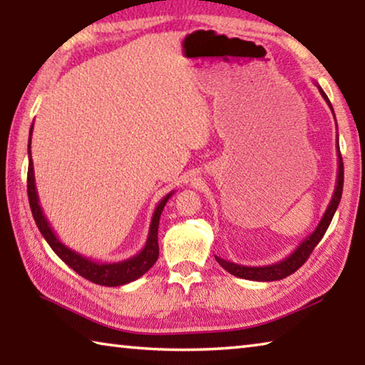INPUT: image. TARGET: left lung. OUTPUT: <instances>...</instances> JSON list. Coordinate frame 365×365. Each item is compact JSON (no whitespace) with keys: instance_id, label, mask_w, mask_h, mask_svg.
I'll return each mask as SVG.
<instances>
[{"instance_id":"8db88e82","label":"left lung","mask_w":365,"mask_h":365,"mask_svg":"<svg viewBox=\"0 0 365 365\" xmlns=\"http://www.w3.org/2000/svg\"><path fill=\"white\" fill-rule=\"evenodd\" d=\"M316 85H317V88L320 91V95H322L325 103L329 104V108L331 109V113H333V108H331V103L329 100V96L325 95V91L320 88L319 83H316ZM333 117H335V113H333ZM336 154H338L336 185H335V191H333V196H331V200L329 202V206H327L325 212L322 215V219H320L319 225L316 227V230H314L311 235H309V237H306L304 240H302L298 248H296L292 252V255L287 256L285 259H282V261H279V262H275V264L259 265V267H255V265H252V267H251V265L235 264V262H230V261H225V259H222L219 256H215V261H217L222 265V267H224L228 272V274L238 277V279H245V280L275 282V280H282V279H285V277L294 274V272L298 270L301 265L307 261L309 255H311V252L314 251V248H316V246L319 245L320 240L324 238L327 228H329L330 222L333 219V215H335V212H336L338 205H339V200H341L344 169H343V159H341V153H339L338 140H336Z\"/></svg>"}]
</instances>
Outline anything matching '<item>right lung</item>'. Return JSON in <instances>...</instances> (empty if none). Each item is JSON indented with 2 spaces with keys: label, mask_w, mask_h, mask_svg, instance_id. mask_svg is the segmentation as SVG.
<instances>
[{
  "label": "right lung",
  "mask_w": 365,
  "mask_h": 365,
  "mask_svg": "<svg viewBox=\"0 0 365 365\" xmlns=\"http://www.w3.org/2000/svg\"><path fill=\"white\" fill-rule=\"evenodd\" d=\"M32 132H34V123L32 127H30V133H29L27 195H29V202H30V209H32L35 224L38 227L40 233L45 237L48 245L51 246V250L56 252V255L63 259L71 269L76 270L78 275H82L83 279L96 283V285L120 287L140 279L141 275L146 274V272L153 267L154 262H156L159 257V245H158L159 219H160V214H163L165 202H168L169 197L174 195V191H170V193L165 195L163 200L158 202V206L154 209L153 217H151L146 243L140 252H137V255L128 259H123V261H119V262H100L91 257H86L61 242V240L56 237V233L53 232V228L49 225L46 215L40 206L38 193H36V185H35L32 153H30V146H32Z\"/></svg>",
  "instance_id": "add662e5"
}]
</instances>
